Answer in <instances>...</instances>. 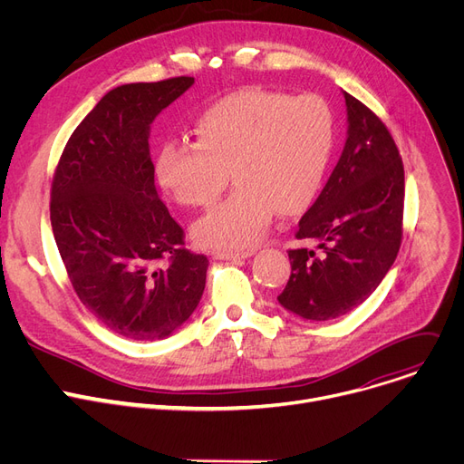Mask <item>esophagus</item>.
<instances>
[{"label": "esophagus", "instance_id": "1", "mask_svg": "<svg viewBox=\"0 0 464 464\" xmlns=\"http://www.w3.org/2000/svg\"><path fill=\"white\" fill-rule=\"evenodd\" d=\"M253 255H255V251H241V253L239 251H217L213 256L217 260H245Z\"/></svg>", "mask_w": 464, "mask_h": 464}]
</instances>
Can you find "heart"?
Here are the masks:
<instances>
[{
	"label": "heart",
	"mask_w": 464,
	"mask_h": 464,
	"mask_svg": "<svg viewBox=\"0 0 464 464\" xmlns=\"http://www.w3.org/2000/svg\"><path fill=\"white\" fill-rule=\"evenodd\" d=\"M197 144L169 142L157 153L160 185L183 206H209L230 172L237 185L193 227L198 245L245 251L264 237L276 208L294 213L313 195L328 162L334 120L316 95L234 92L195 121Z\"/></svg>",
	"instance_id": "b5f03b06"
}]
</instances>
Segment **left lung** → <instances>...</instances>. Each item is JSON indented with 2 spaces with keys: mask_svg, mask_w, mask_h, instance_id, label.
Wrapping results in <instances>:
<instances>
[{
  "mask_svg": "<svg viewBox=\"0 0 464 464\" xmlns=\"http://www.w3.org/2000/svg\"><path fill=\"white\" fill-rule=\"evenodd\" d=\"M346 142L328 183L297 223L316 249L288 251L279 304L313 322L360 307L392 269L402 236L404 170L397 146L369 108L343 92Z\"/></svg>",
  "mask_w": 464,
  "mask_h": 464,
  "instance_id": "obj_1",
  "label": "left lung"
}]
</instances>
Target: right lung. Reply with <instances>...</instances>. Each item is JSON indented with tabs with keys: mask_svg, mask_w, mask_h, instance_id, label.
I'll use <instances>...</instances> for the list:
<instances>
[{
	"mask_svg": "<svg viewBox=\"0 0 464 464\" xmlns=\"http://www.w3.org/2000/svg\"><path fill=\"white\" fill-rule=\"evenodd\" d=\"M195 78L136 82L108 92L74 129L52 181L53 239L80 302L132 341L176 334L200 304L208 258L155 187L150 132Z\"/></svg>",
	"mask_w": 464,
	"mask_h": 464,
	"instance_id": "obj_1",
	"label": "right lung"
}]
</instances>
